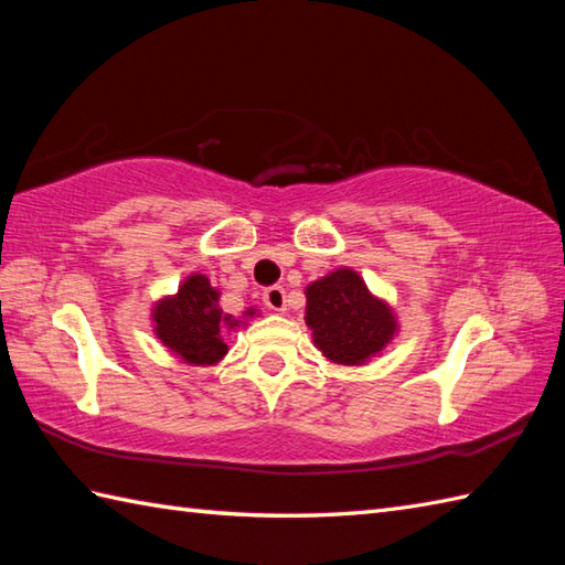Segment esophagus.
<instances>
[{
	"instance_id": "1",
	"label": "esophagus",
	"mask_w": 565,
	"mask_h": 565,
	"mask_svg": "<svg viewBox=\"0 0 565 565\" xmlns=\"http://www.w3.org/2000/svg\"><path fill=\"white\" fill-rule=\"evenodd\" d=\"M264 306L269 310H276V313H284L286 310V291L281 286H271V289L264 291Z\"/></svg>"
}]
</instances>
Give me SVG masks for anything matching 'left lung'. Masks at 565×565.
Listing matches in <instances>:
<instances>
[{
	"label": "left lung",
	"mask_w": 565,
	"mask_h": 565,
	"mask_svg": "<svg viewBox=\"0 0 565 565\" xmlns=\"http://www.w3.org/2000/svg\"><path fill=\"white\" fill-rule=\"evenodd\" d=\"M306 326L322 356L340 366L369 364L401 330L391 303L371 294L359 271L350 267L306 286Z\"/></svg>",
	"instance_id": "8db88e82"
}]
</instances>
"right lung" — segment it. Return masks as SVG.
Returning <instances> with one entry per match:
<instances>
[{
	"label": "right lung",
	"mask_w": 565,
	"mask_h": 565,
	"mask_svg": "<svg viewBox=\"0 0 565 565\" xmlns=\"http://www.w3.org/2000/svg\"><path fill=\"white\" fill-rule=\"evenodd\" d=\"M221 289L211 286L206 274H189L177 294L152 306V332L179 362L189 366H215L227 354L223 332L245 328L257 308L243 316H227L221 308Z\"/></svg>",
	"instance_id": "right-lung-1"
}]
</instances>
